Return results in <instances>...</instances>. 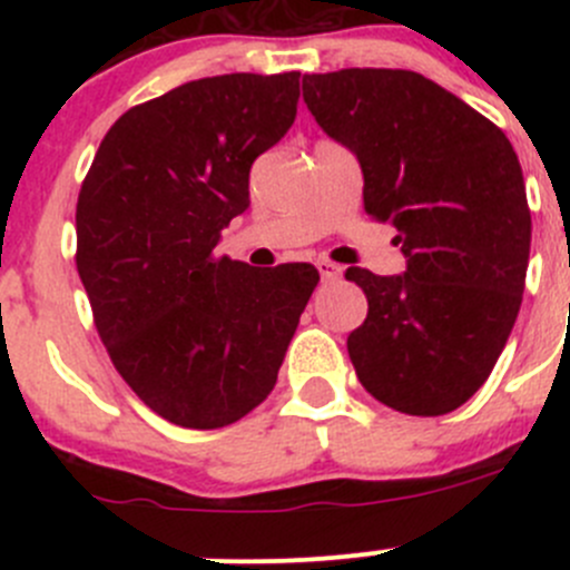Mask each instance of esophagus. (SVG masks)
Returning a JSON list of instances; mask_svg holds the SVG:
<instances>
[{
	"mask_svg": "<svg viewBox=\"0 0 570 570\" xmlns=\"http://www.w3.org/2000/svg\"><path fill=\"white\" fill-rule=\"evenodd\" d=\"M317 269H320L322 281H336L338 275H342V267H338V264H333V262H327V258H320Z\"/></svg>",
	"mask_w": 570,
	"mask_h": 570,
	"instance_id": "1",
	"label": "esophagus"
}]
</instances>
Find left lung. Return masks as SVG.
Masks as SVG:
<instances>
[{"instance_id":"obj_1","label":"left lung","mask_w":570,"mask_h":570,"mask_svg":"<svg viewBox=\"0 0 570 570\" xmlns=\"http://www.w3.org/2000/svg\"><path fill=\"white\" fill-rule=\"evenodd\" d=\"M303 99L355 154L364 209L396 228L402 275L350 267L370 312L347 336L361 386L411 416L461 407L513 331L532 217L499 126L433 79L394 68L306 73Z\"/></svg>"}]
</instances>
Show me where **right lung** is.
I'll use <instances>...</instances> for the list:
<instances>
[{
    "instance_id": "right-lung-1",
    "label": "right lung",
    "mask_w": 570,
    "mask_h": 570,
    "mask_svg": "<svg viewBox=\"0 0 570 570\" xmlns=\"http://www.w3.org/2000/svg\"><path fill=\"white\" fill-rule=\"evenodd\" d=\"M301 73H223L120 115L77 200V269L115 370L178 428L234 424L273 392L314 264L217 253L258 154L289 131Z\"/></svg>"
}]
</instances>
